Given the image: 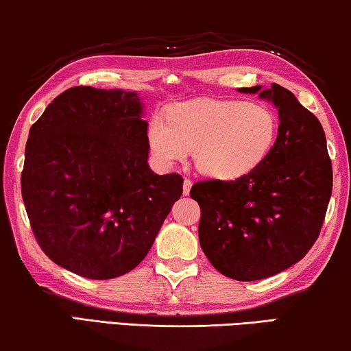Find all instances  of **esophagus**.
<instances>
[{"label": "esophagus", "instance_id": "esophagus-1", "mask_svg": "<svg viewBox=\"0 0 351 351\" xmlns=\"http://www.w3.org/2000/svg\"><path fill=\"white\" fill-rule=\"evenodd\" d=\"M190 189H192V181H190V180H184V184H182V193L186 195V197L190 193Z\"/></svg>", "mask_w": 351, "mask_h": 351}]
</instances>
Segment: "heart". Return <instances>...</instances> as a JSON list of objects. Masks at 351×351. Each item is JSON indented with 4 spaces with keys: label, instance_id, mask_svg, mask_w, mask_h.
I'll list each match as a JSON object with an SVG mask.
<instances>
[{
    "label": "heart",
    "instance_id": "1",
    "mask_svg": "<svg viewBox=\"0 0 351 351\" xmlns=\"http://www.w3.org/2000/svg\"><path fill=\"white\" fill-rule=\"evenodd\" d=\"M277 117L269 108L241 100L195 99L156 114L147 128L153 158L171 167L193 152L207 178L234 181L268 158L277 139Z\"/></svg>",
    "mask_w": 351,
    "mask_h": 351
}]
</instances>
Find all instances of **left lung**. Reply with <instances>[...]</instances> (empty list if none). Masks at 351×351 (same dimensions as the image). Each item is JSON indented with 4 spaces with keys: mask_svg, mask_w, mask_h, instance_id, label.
<instances>
[{
    "mask_svg": "<svg viewBox=\"0 0 351 351\" xmlns=\"http://www.w3.org/2000/svg\"><path fill=\"white\" fill-rule=\"evenodd\" d=\"M277 108V139L257 169L235 181H201L199 245L226 277L254 282L302 260L317 240L332 189V169L319 119L277 83L239 88Z\"/></svg>",
    "mask_w": 351,
    "mask_h": 351,
    "instance_id": "left-lung-1",
    "label": "left lung"
}]
</instances>
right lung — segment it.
<instances>
[{
    "label": "right lung",
    "mask_w": 351,
    "mask_h": 351,
    "mask_svg": "<svg viewBox=\"0 0 351 351\" xmlns=\"http://www.w3.org/2000/svg\"><path fill=\"white\" fill-rule=\"evenodd\" d=\"M136 91L69 88L29 130L21 195L40 247L82 277L134 269L182 195L178 173L148 165Z\"/></svg>",
    "instance_id": "right-lung-1"
}]
</instances>
